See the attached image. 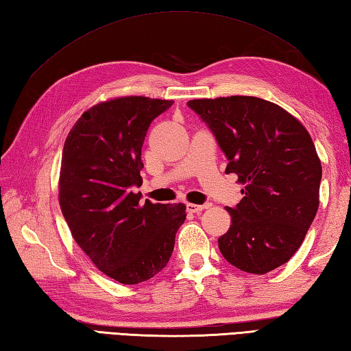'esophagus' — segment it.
Returning <instances> with one entry per match:
<instances>
[{"label":"esophagus","mask_w":351,"mask_h":351,"mask_svg":"<svg viewBox=\"0 0 351 351\" xmlns=\"http://www.w3.org/2000/svg\"><path fill=\"white\" fill-rule=\"evenodd\" d=\"M208 205H197V204H187V210L190 211V213H199V211H202L204 208H207Z\"/></svg>","instance_id":"1"}]
</instances>
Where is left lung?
Here are the masks:
<instances>
[{"instance_id":"1","label":"left lung","mask_w":351,"mask_h":351,"mask_svg":"<svg viewBox=\"0 0 351 351\" xmlns=\"http://www.w3.org/2000/svg\"><path fill=\"white\" fill-rule=\"evenodd\" d=\"M187 106L208 126L236 173L242 201L231 226L219 237L228 263L250 274L285 265L303 243L319 205L321 161L301 123L258 97L190 100Z\"/></svg>"}]
</instances>
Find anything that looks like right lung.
Masks as SVG:
<instances>
[{
  "label": "right lung",
  "mask_w": 351,
  "mask_h": 351,
  "mask_svg": "<svg viewBox=\"0 0 351 351\" xmlns=\"http://www.w3.org/2000/svg\"><path fill=\"white\" fill-rule=\"evenodd\" d=\"M171 100L121 97L93 106L68 134L59 204L75 242L108 277L138 285L162 271L184 204L141 202V147L147 129Z\"/></svg>",
  "instance_id": "obj_1"
}]
</instances>
